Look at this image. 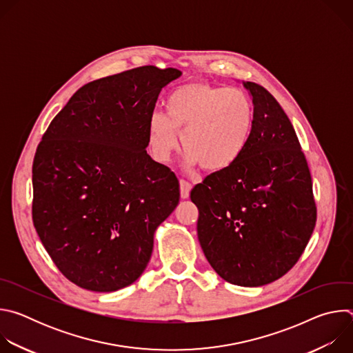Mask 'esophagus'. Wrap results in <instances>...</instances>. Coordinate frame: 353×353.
Listing matches in <instances>:
<instances>
[{"mask_svg": "<svg viewBox=\"0 0 353 353\" xmlns=\"http://www.w3.org/2000/svg\"><path fill=\"white\" fill-rule=\"evenodd\" d=\"M191 188H192V185L188 181L180 180V194H181V198H188Z\"/></svg>", "mask_w": 353, "mask_h": 353, "instance_id": "obj_1", "label": "esophagus"}]
</instances>
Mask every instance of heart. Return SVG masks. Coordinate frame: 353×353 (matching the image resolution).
<instances>
[{"label": "heart", "instance_id": "heart-1", "mask_svg": "<svg viewBox=\"0 0 353 353\" xmlns=\"http://www.w3.org/2000/svg\"><path fill=\"white\" fill-rule=\"evenodd\" d=\"M254 123V106L240 89L191 82L176 88L166 100V114L149 119L148 141L155 159L166 163L179 148L184 165L208 172L230 168L244 152Z\"/></svg>", "mask_w": 353, "mask_h": 353}]
</instances>
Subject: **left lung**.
Returning a JSON list of instances; mask_svg holds the SVG:
<instances>
[{
    "instance_id": "left-lung-1",
    "label": "left lung",
    "mask_w": 353,
    "mask_h": 353,
    "mask_svg": "<svg viewBox=\"0 0 353 353\" xmlns=\"http://www.w3.org/2000/svg\"><path fill=\"white\" fill-rule=\"evenodd\" d=\"M254 123L241 157L191 190L196 234L215 272L229 283L257 288L283 276L316 226L313 183L296 132L276 99L241 82Z\"/></svg>"
}]
</instances>
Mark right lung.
I'll list each match as a JSON object with an SVG mask.
<instances>
[{
  "label": "right lung",
  "instance_id": "right-lung-1",
  "mask_svg": "<svg viewBox=\"0 0 353 353\" xmlns=\"http://www.w3.org/2000/svg\"><path fill=\"white\" fill-rule=\"evenodd\" d=\"M181 77L146 65L83 85L50 123L33 169V225L79 288L114 292L145 271L180 199L176 174L146 154L161 90Z\"/></svg>",
  "mask_w": 353,
  "mask_h": 353
}]
</instances>
